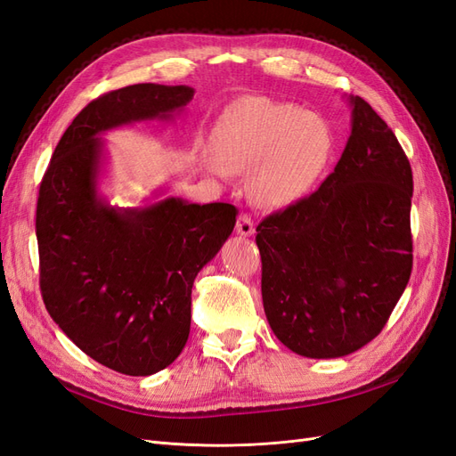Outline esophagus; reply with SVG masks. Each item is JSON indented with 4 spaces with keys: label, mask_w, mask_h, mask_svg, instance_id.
Segmentation results:
<instances>
[{
    "label": "esophagus",
    "mask_w": 456,
    "mask_h": 456,
    "mask_svg": "<svg viewBox=\"0 0 456 456\" xmlns=\"http://www.w3.org/2000/svg\"><path fill=\"white\" fill-rule=\"evenodd\" d=\"M236 233L241 238H249L255 233V224L249 215H240L236 223Z\"/></svg>",
    "instance_id": "1"
}]
</instances>
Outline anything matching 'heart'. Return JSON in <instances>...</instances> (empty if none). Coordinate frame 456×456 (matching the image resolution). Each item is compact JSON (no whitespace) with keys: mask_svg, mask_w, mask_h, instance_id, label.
Masks as SVG:
<instances>
[{"mask_svg":"<svg viewBox=\"0 0 456 456\" xmlns=\"http://www.w3.org/2000/svg\"><path fill=\"white\" fill-rule=\"evenodd\" d=\"M333 151L329 123L291 102L253 96L233 106L213 136L216 163L207 171L249 175V191L265 207L300 200L320 178Z\"/></svg>","mask_w":456,"mask_h":456,"instance_id":"b5f03b06","label":"heart"}]
</instances>
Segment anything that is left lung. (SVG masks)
Instances as JSON below:
<instances>
[{
  "instance_id": "obj_1",
  "label": "left lung",
  "mask_w": 456,
  "mask_h": 456,
  "mask_svg": "<svg viewBox=\"0 0 456 456\" xmlns=\"http://www.w3.org/2000/svg\"><path fill=\"white\" fill-rule=\"evenodd\" d=\"M352 131L312 196L256 226L262 305L289 350L348 355L375 338L412 270V171L386 121L348 96Z\"/></svg>"
}]
</instances>
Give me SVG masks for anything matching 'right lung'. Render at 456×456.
Segmentation results:
<instances>
[{
  "label": "right lung",
  "instance_id": "obj_1",
  "mask_svg": "<svg viewBox=\"0 0 456 456\" xmlns=\"http://www.w3.org/2000/svg\"><path fill=\"white\" fill-rule=\"evenodd\" d=\"M191 99L188 86L158 84L99 96L64 131L39 186L36 236L45 308L81 352L123 375H154L183 352L191 285L230 238L238 209L183 198L112 207L99 194L101 134L171 121Z\"/></svg>",
  "mask_w": 456,
  "mask_h": 456
}]
</instances>
